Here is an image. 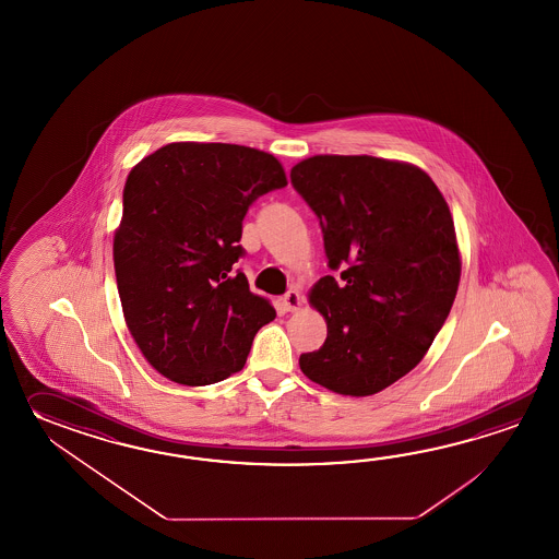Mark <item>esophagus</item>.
<instances>
[{
	"instance_id": "34e87169",
	"label": "esophagus",
	"mask_w": 559,
	"mask_h": 559,
	"mask_svg": "<svg viewBox=\"0 0 559 559\" xmlns=\"http://www.w3.org/2000/svg\"><path fill=\"white\" fill-rule=\"evenodd\" d=\"M282 306L285 311H297V309L304 306V297L297 292V289H289L284 297H282Z\"/></svg>"
}]
</instances>
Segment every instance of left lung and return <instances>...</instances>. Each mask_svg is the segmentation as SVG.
<instances>
[{"mask_svg":"<svg viewBox=\"0 0 559 559\" xmlns=\"http://www.w3.org/2000/svg\"><path fill=\"white\" fill-rule=\"evenodd\" d=\"M292 183L342 270L309 289L328 337L299 368L330 392L373 395L416 368L450 316L462 275L452 212L421 167L373 155H313Z\"/></svg>","mask_w":559,"mask_h":559,"instance_id":"1","label":"left lung"}]
</instances>
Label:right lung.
<instances>
[{"instance_id": "obj_1", "label": "right lung", "mask_w": 559, "mask_h": 559, "mask_svg": "<svg viewBox=\"0 0 559 559\" xmlns=\"http://www.w3.org/2000/svg\"><path fill=\"white\" fill-rule=\"evenodd\" d=\"M284 186L277 157L236 143H167L131 167L114 267L131 337L167 380H226L274 320L234 263L251 203Z\"/></svg>"}]
</instances>
